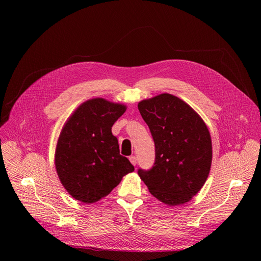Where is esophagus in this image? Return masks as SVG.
Wrapping results in <instances>:
<instances>
[{"label":"esophagus","mask_w":261,"mask_h":261,"mask_svg":"<svg viewBox=\"0 0 261 261\" xmlns=\"http://www.w3.org/2000/svg\"><path fill=\"white\" fill-rule=\"evenodd\" d=\"M129 160H130V162L132 163V165H134V166L136 165V163H138V159H136V156H134V155L130 156Z\"/></svg>","instance_id":"34e87169"}]
</instances>
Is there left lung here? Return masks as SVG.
Masks as SVG:
<instances>
[{
  "label": "left lung",
  "instance_id": "obj_1",
  "mask_svg": "<svg viewBox=\"0 0 261 261\" xmlns=\"http://www.w3.org/2000/svg\"><path fill=\"white\" fill-rule=\"evenodd\" d=\"M140 113L155 145L151 169L138 173L161 202L184 204L197 195L211 171L210 131L195 110L168 93L139 102Z\"/></svg>",
  "mask_w": 261,
  "mask_h": 261
}]
</instances>
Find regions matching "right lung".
<instances>
[{"instance_id":"right-lung-1","label":"right lung","mask_w":261,"mask_h":261,"mask_svg":"<svg viewBox=\"0 0 261 261\" xmlns=\"http://www.w3.org/2000/svg\"><path fill=\"white\" fill-rule=\"evenodd\" d=\"M126 109L125 105L93 98L81 103L64 123L55 166L74 199L97 202L134 170L130 161L119 154L118 141L112 134V126Z\"/></svg>"}]
</instances>
